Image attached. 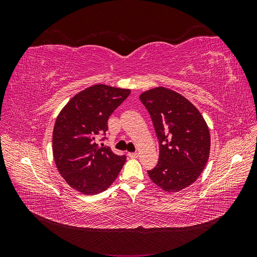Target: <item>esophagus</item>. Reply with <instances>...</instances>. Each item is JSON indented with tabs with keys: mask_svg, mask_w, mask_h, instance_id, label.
<instances>
[{
	"mask_svg": "<svg viewBox=\"0 0 257 257\" xmlns=\"http://www.w3.org/2000/svg\"><path fill=\"white\" fill-rule=\"evenodd\" d=\"M138 153L137 152H130L128 153V157L130 158H132V159H136V158H138Z\"/></svg>",
	"mask_w": 257,
	"mask_h": 257,
	"instance_id": "34e87169",
	"label": "esophagus"
}]
</instances>
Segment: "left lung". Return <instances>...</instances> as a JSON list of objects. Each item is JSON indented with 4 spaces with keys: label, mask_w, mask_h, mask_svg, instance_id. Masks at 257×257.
Masks as SVG:
<instances>
[{
    "label": "left lung",
    "mask_w": 257,
    "mask_h": 257,
    "mask_svg": "<svg viewBox=\"0 0 257 257\" xmlns=\"http://www.w3.org/2000/svg\"><path fill=\"white\" fill-rule=\"evenodd\" d=\"M139 99L151 115L160 142L159 163L148 175L163 191L180 192L206 167L211 143L207 123L188 98L170 89H150Z\"/></svg>",
    "instance_id": "left-lung-1"
}]
</instances>
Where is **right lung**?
<instances>
[{
    "label": "right lung",
    "mask_w": 257,
    "mask_h": 257,
    "mask_svg": "<svg viewBox=\"0 0 257 257\" xmlns=\"http://www.w3.org/2000/svg\"><path fill=\"white\" fill-rule=\"evenodd\" d=\"M131 93L130 89L94 84L77 93L62 108L52 132V154L58 172L83 195L107 190L118 177L125 155L99 146L107 121Z\"/></svg>",
    "instance_id": "obj_1"
}]
</instances>
